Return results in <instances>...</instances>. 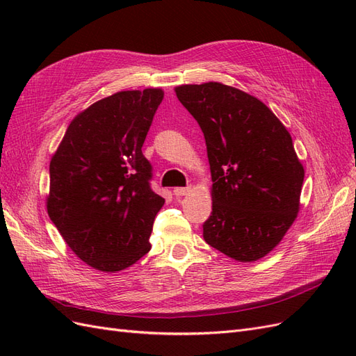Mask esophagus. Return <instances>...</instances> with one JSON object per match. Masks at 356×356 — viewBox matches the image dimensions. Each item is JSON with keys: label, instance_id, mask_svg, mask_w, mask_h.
<instances>
[{"label": "esophagus", "instance_id": "obj_1", "mask_svg": "<svg viewBox=\"0 0 356 356\" xmlns=\"http://www.w3.org/2000/svg\"><path fill=\"white\" fill-rule=\"evenodd\" d=\"M191 191V187H177L174 188V195L175 196H186Z\"/></svg>", "mask_w": 356, "mask_h": 356}]
</instances>
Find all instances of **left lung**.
<instances>
[{
    "mask_svg": "<svg viewBox=\"0 0 356 356\" xmlns=\"http://www.w3.org/2000/svg\"><path fill=\"white\" fill-rule=\"evenodd\" d=\"M175 93L207 143L213 184L203 239L236 261L260 260L300 209L305 169L289 132L260 99L232 86L182 84Z\"/></svg>",
    "mask_w": 356,
    "mask_h": 356,
    "instance_id": "1",
    "label": "left lung"
}]
</instances>
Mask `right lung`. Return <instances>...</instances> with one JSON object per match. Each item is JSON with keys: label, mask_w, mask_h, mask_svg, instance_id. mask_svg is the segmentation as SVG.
Wrapping results in <instances>:
<instances>
[{"label": "right lung", "mask_w": 356, "mask_h": 356, "mask_svg": "<svg viewBox=\"0 0 356 356\" xmlns=\"http://www.w3.org/2000/svg\"><path fill=\"white\" fill-rule=\"evenodd\" d=\"M161 99V89H144L92 104L71 122L50 160L49 217L96 270H124L152 250L165 199L149 187L143 144Z\"/></svg>", "instance_id": "1"}]
</instances>
